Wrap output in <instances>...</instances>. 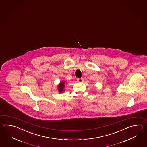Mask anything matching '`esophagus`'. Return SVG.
I'll return each mask as SVG.
<instances>
[{
	"label": "esophagus",
	"mask_w": 147,
	"mask_h": 147,
	"mask_svg": "<svg viewBox=\"0 0 147 147\" xmlns=\"http://www.w3.org/2000/svg\"><path fill=\"white\" fill-rule=\"evenodd\" d=\"M77 80L78 82H82L84 81V79L82 78H77Z\"/></svg>",
	"instance_id": "34e87169"
}]
</instances>
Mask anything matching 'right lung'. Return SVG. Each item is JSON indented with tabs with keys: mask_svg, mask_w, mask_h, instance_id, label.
Listing matches in <instances>:
<instances>
[{
	"mask_svg": "<svg viewBox=\"0 0 147 147\" xmlns=\"http://www.w3.org/2000/svg\"><path fill=\"white\" fill-rule=\"evenodd\" d=\"M65 81H61L59 84L58 86V91L59 93H61L64 90V88L65 87Z\"/></svg>",
	"mask_w": 147,
	"mask_h": 147,
	"instance_id": "add662e5",
	"label": "right lung"
}]
</instances>
